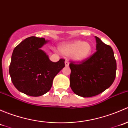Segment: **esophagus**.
Here are the masks:
<instances>
[{"mask_svg":"<svg viewBox=\"0 0 128 128\" xmlns=\"http://www.w3.org/2000/svg\"><path fill=\"white\" fill-rule=\"evenodd\" d=\"M64 64H65V66H66V67H68L69 66V62L67 61V60H66V61L64 62Z\"/></svg>","mask_w":128,"mask_h":128,"instance_id":"obj_1","label":"esophagus"}]
</instances>
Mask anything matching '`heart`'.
I'll use <instances>...</instances> for the list:
<instances>
[{"mask_svg": "<svg viewBox=\"0 0 128 128\" xmlns=\"http://www.w3.org/2000/svg\"><path fill=\"white\" fill-rule=\"evenodd\" d=\"M59 50L64 56H70L74 61L81 62L90 58L93 48L87 41L76 40L62 44L59 46Z\"/></svg>", "mask_w": 128, "mask_h": 128, "instance_id": "heart-1", "label": "heart"}]
</instances>
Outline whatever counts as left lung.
I'll use <instances>...</instances> for the list:
<instances>
[{
	"mask_svg": "<svg viewBox=\"0 0 128 128\" xmlns=\"http://www.w3.org/2000/svg\"><path fill=\"white\" fill-rule=\"evenodd\" d=\"M95 38L96 52L80 63L69 64L71 70L70 87L76 95L82 97L101 94L115 79L116 62L113 50L99 38Z\"/></svg>",
	"mask_w": 128,
	"mask_h": 128,
	"instance_id": "obj_1",
	"label": "left lung"
}]
</instances>
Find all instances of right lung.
<instances>
[{
	"label": "right lung",
	"instance_id": "1",
	"mask_svg": "<svg viewBox=\"0 0 128 128\" xmlns=\"http://www.w3.org/2000/svg\"><path fill=\"white\" fill-rule=\"evenodd\" d=\"M31 36L15 48L9 67L13 84L19 92L39 96L50 91L55 76L64 68L62 59L54 62L41 48L49 42Z\"/></svg>",
	"mask_w": 128,
	"mask_h": 128
}]
</instances>
